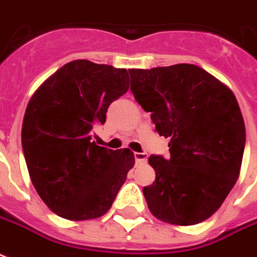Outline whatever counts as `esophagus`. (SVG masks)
I'll return each mask as SVG.
<instances>
[{"label": "esophagus", "instance_id": "34e87169", "mask_svg": "<svg viewBox=\"0 0 257 257\" xmlns=\"http://www.w3.org/2000/svg\"><path fill=\"white\" fill-rule=\"evenodd\" d=\"M135 159H136L137 163L147 162V159H148V154H146V152H136V154H135Z\"/></svg>", "mask_w": 257, "mask_h": 257}]
</instances>
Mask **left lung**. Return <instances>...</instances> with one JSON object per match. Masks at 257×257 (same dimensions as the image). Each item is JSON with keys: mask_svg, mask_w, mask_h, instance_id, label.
<instances>
[{"mask_svg": "<svg viewBox=\"0 0 257 257\" xmlns=\"http://www.w3.org/2000/svg\"><path fill=\"white\" fill-rule=\"evenodd\" d=\"M131 90L170 139V159L152 155L156 179L143 193L151 213L172 225H195L220 209L236 183L245 125L228 86L194 64L131 68Z\"/></svg>", "mask_w": 257, "mask_h": 257, "instance_id": "obj_1", "label": "left lung"}]
</instances>
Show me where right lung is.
I'll list each match as a JSON object with an SVG mask.
<instances>
[{
  "label": "right lung",
  "instance_id": "right-lung-1",
  "mask_svg": "<svg viewBox=\"0 0 257 257\" xmlns=\"http://www.w3.org/2000/svg\"><path fill=\"white\" fill-rule=\"evenodd\" d=\"M129 89L125 68L79 59L64 64L31 98L21 144L37 194L59 217L98 218L111 207L135 166L128 148L91 142V129L106 121L107 107Z\"/></svg>",
  "mask_w": 257,
  "mask_h": 257
}]
</instances>
